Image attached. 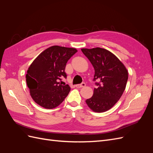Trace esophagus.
<instances>
[{
	"mask_svg": "<svg viewBox=\"0 0 153 153\" xmlns=\"http://www.w3.org/2000/svg\"><path fill=\"white\" fill-rule=\"evenodd\" d=\"M85 86V83H82L81 84H77L76 85V87L77 88H82V87H84Z\"/></svg>",
	"mask_w": 153,
	"mask_h": 153,
	"instance_id": "1",
	"label": "esophagus"
}]
</instances>
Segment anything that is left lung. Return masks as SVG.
<instances>
[{"instance_id":"left-lung-1","label":"left lung","mask_w":153,"mask_h":153,"mask_svg":"<svg viewBox=\"0 0 153 153\" xmlns=\"http://www.w3.org/2000/svg\"><path fill=\"white\" fill-rule=\"evenodd\" d=\"M94 69V80L98 88L85 102L94 112H104L112 108L121 98L126 89L128 72L123 63L110 51L105 48H82Z\"/></svg>"}]
</instances>
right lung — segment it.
Returning <instances> with one entry per match:
<instances>
[{
	"mask_svg": "<svg viewBox=\"0 0 153 153\" xmlns=\"http://www.w3.org/2000/svg\"><path fill=\"white\" fill-rule=\"evenodd\" d=\"M76 52V48L55 45L45 50L34 60L27 71L26 82L30 95L37 104L52 109L62 103L71 88L61 85L60 81L66 78V63Z\"/></svg>",
	"mask_w": 153,
	"mask_h": 153,
	"instance_id": "add662e5",
	"label": "right lung"
}]
</instances>
